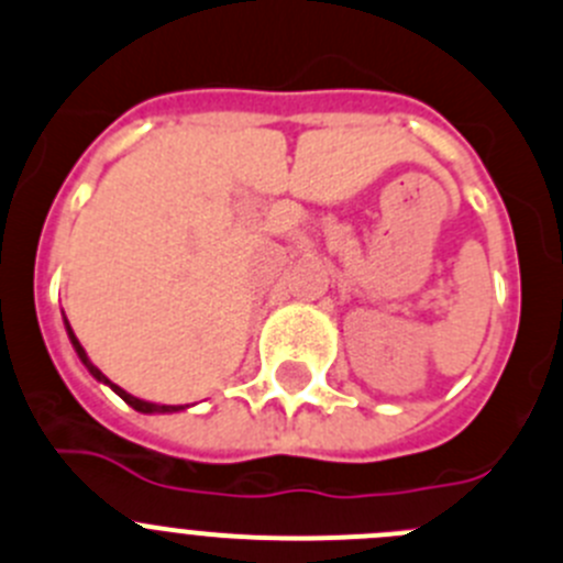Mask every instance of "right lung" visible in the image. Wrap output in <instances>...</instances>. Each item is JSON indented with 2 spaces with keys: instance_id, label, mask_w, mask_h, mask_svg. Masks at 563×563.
I'll return each mask as SVG.
<instances>
[{
  "instance_id": "right-lung-1",
  "label": "right lung",
  "mask_w": 563,
  "mask_h": 563,
  "mask_svg": "<svg viewBox=\"0 0 563 563\" xmlns=\"http://www.w3.org/2000/svg\"><path fill=\"white\" fill-rule=\"evenodd\" d=\"M66 333H68V341H71V346H75L77 358H80V361H82V366H86V369L91 372V377H97L99 383H104V386H110V388H113V391L119 394V397H122V400L128 402L130 408H135V411H141V413H175V411H183V406H157V402H146V400H139V397H133V394H128V391H124L122 386H115V383H110L108 377H104L102 372H99L97 366L91 364V358H88V353H86V350H82V344H80V341H77L75 330H71V324H68V319H66Z\"/></svg>"
}]
</instances>
